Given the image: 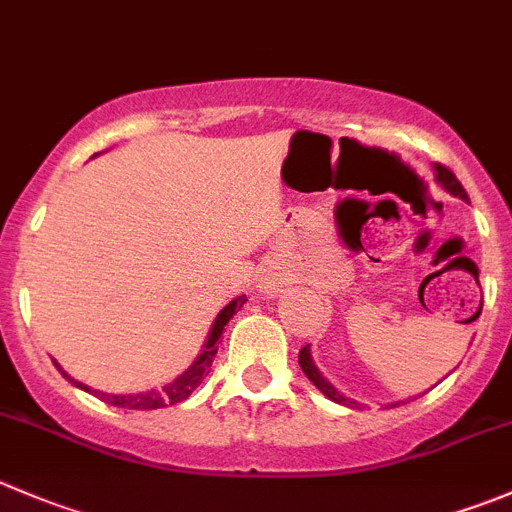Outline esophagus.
<instances>
[{
  "instance_id": "34e87169",
  "label": "esophagus",
  "mask_w": 512,
  "mask_h": 512,
  "mask_svg": "<svg viewBox=\"0 0 512 512\" xmlns=\"http://www.w3.org/2000/svg\"><path fill=\"white\" fill-rule=\"evenodd\" d=\"M285 285L287 277L282 275V272H267V275L262 277V292H265V295H275V292H280Z\"/></svg>"
}]
</instances>
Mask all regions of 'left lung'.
Listing matches in <instances>:
<instances>
[{"mask_svg": "<svg viewBox=\"0 0 512 512\" xmlns=\"http://www.w3.org/2000/svg\"><path fill=\"white\" fill-rule=\"evenodd\" d=\"M435 182H438V185H443V190H448L453 197H460V200H468V195H465L463 185H460V182L455 180L453 172L445 170L443 165H435ZM297 362H300V367H302V372H305V375H307V380H310L312 385H315V388L320 390V393L325 395L327 400H332V403H337V405H345V408H352V410H360L362 408L360 403H355V400H352V398H345V395H342L340 390L332 388L330 382H327L325 377H322V372L317 370L315 360H312L310 345L302 347L300 357H297ZM398 405L400 403H390V405H385V408H398Z\"/></svg>", "mask_w": 512, "mask_h": 512, "instance_id": "obj_1", "label": "left lung"}]
</instances>
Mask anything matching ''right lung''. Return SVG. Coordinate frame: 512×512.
Wrapping results in <instances>:
<instances>
[{"label":"right lung","mask_w":512,"mask_h":512,"mask_svg":"<svg viewBox=\"0 0 512 512\" xmlns=\"http://www.w3.org/2000/svg\"><path fill=\"white\" fill-rule=\"evenodd\" d=\"M247 302L245 295L235 297V300L230 302V305H225L220 310V315L215 317V322H212L210 327V335H207L205 345H202V352L197 355V360L192 362L190 367H187L185 372H182L180 377H175L172 382H167L165 388L160 390H147V393H130V395H112V393H102V390H92L89 385H84V382L74 380V377H69L67 372L62 370V367L57 365V370L62 372L64 377H67L69 382H72L74 388L84 390V393L94 395V398L104 400V403L114 405V408H127V410H157V408H167V405H177L182 403V400L190 398L192 393H195V388L200 385L202 380H205V375L210 372L212 367V360H215L217 355V340H220L222 330H225V325L230 322V317L235 315L237 310H240L242 305Z\"/></svg>","instance_id":"obj_1"}]
</instances>
